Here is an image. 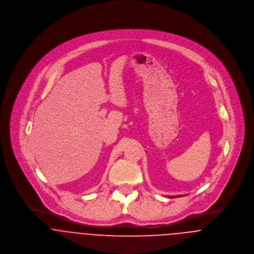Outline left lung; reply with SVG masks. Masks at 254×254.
I'll use <instances>...</instances> for the list:
<instances>
[{
    "mask_svg": "<svg viewBox=\"0 0 254 254\" xmlns=\"http://www.w3.org/2000/svg\"><path fill=\"white\" fill-rule=\"evenodd\" d=\"M180 196H181V195H180ZM173 197H174V196H170V198H173Z\"/></svg>",
    "mask_w": 254,
    "mask_h": 254,
    "instance_id": "obj_1",
    "label": "left lung"
}]
</instances>
